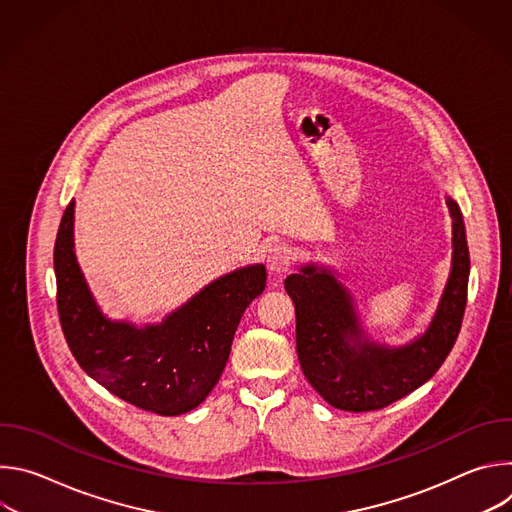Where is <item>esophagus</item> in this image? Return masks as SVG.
I'll return each mask as SVG.
<instances>
[{
  "mask_svg": "<svg viewBox=\"0 0 512 512\" xmlns=\"http://www.w3.org/2000/svg\"><path fill=\"white\" fill-rule=\"evenodd\" d=\"M291 259H294V251H291V247L285 243H277L267 253V267L271 273L277 275V273L287 271Z\"/></svg>",
  "mask_w": 512,
  "mask_h": 512,
  "instance_id": "esophagus-1",
  "label": "esophagus"
}]
</instances>
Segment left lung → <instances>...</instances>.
I'll return each instance as SVG.
<instances>
[{"instance_id":"1","label":"left lung","mask_w":512,"mask_h":512,"mask_svg":"<svg viewBox=\"0 0 512 512\" xmlns=\"http://www.w3.org/2000/svg\"><path fill=\"white\" fill-rule=\"evenodd\" d=\"M446 204L452 216L450 273L427 328L401 346L371 338L334 267L310 261L285 277L296 306L302 371L332 407L383 409L429 381L450 354L466 310L470 253L460 206L452 196Z\"/></svg>"}]
</instances>
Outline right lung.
I'll list each match as a JSON object with an SVG mask.
<instances>
[{"label": "right lung", "mask_w": 512, "mask_h": 512, "mask_svg": "<svg viewBox=\"0 0 512 512\" xmlns=\"http://www.w3.org/2000/svg\"><path fill=\"white\" fill-rule=\"evenodd\" d=\"M56 302L81 369L119 399L158 415L198 407L221 379L247 306L265 289L263 263L216 277L158 324L103 314L75 253V200L54 245Z\"/></svg>", "instance_id": "add662e5"}]
</instances>
